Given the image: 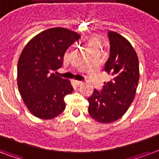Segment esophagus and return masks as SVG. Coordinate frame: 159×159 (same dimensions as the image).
Instances as JSON below:
<instances>
[{"label": "esophagus", "instance_id": "34e87169", "mask_svg": "<svg viewBox=\"0 0 159 159\" xmlns=\"http://www.w3.org/2000/svg\"><path fill=\"white\" fill-rule=\"evenodd\" d=\"M75 84H76V85H80L81 84H82V81H75Z\"/></svg>", "mask_w": 159, "mask_h": 159}]
</instances>
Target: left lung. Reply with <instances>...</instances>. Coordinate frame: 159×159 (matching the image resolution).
<instances>
[{"instance_id": "obj_1", "label": "left lung", "mask_w": 159, "mask_h": 159, "mask_svg": "<svg viewBox=\"0 0 159 159\" xmlns=\"http://www.w3.org/2000/svg\"><path fill=\"white\" fill-rule=\"evenodd\" d=\"M109 57L104 70L111 80L88 97V112L96 121L108 124L125 114L135 97L139 81V62L131 44L119 34L109 31Z\"/></svg>"}]
</instances>
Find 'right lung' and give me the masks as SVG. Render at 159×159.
Instances as JSON below:
<instances>
[{"label":"right lung","instance_id":"1","mask_svg":"<svg viewBox=\"0 0 159 159\" xmlns=\"http://www.w3.org/2000/svg\"><path fill=\"white\" fill-rule=\"evenodd\" d=\"M80 35L64 28L43 31L28 43L18 63V84L24 103L34 116L51 119L65 109L64 97L74 90L68 80L56 75L63 55Z\"/></svg>","mask_w":159,"mask_h":159}]
</instances>
